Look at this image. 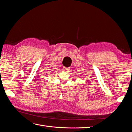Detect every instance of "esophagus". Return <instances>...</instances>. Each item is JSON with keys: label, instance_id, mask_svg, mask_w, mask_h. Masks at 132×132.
Wrapping results in <instances>:
<instances>
[{"label": "esophagus", "instance_id": "1", "mask_svg": "<svg viewBox=\"0 0 132 132\" xmlns=\"http://www.w3.org/2000/svg\"><path fill=\"white\" fill-rule=\"evenodd\" d=\"M63 70H64V71H66V72H68L70 70V68H65V67H64L63 68Z\"/></svg>", "mask_w": 132, "mask_h": 132}]
</instances>
